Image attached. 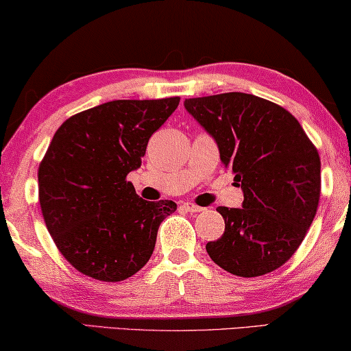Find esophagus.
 <instances>
[{"label":"esophagus","mask_w":351,"mask_h":351,"mask_svg":"<svg viewBox=\"0 0 351 351\" xmlns=\"http://www.w3.org/2000/svg\"><path fill=\"white\" fill-rule=\"evenodd\" d=\"M181 206L189 213H200V211H203V209H205V208L195 205V203H192V202H184Z\"/></svg>","instance_id":"esophagus-1"}]
</instances>
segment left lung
Wrapping results in <instances>:
<instances>
[{"instance_id":"left-lung-1","label":"left lung","mask_w":351,"mask_h":351,"mask_svg":"<svg viewBox=\"0 0 351 351\" xmlns=\"http://www.w3.org/2000/svg\"><path fill=\"white\" fill-rule=\"evenodd\" d=\"M216 140L244 193L243 208L219 206L226 232L206 244L214 263L239 277L271 273L304 239L320 200V156L285 108L245 93L186 99Z\"/></svg>"}]
</instances>
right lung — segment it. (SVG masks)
Segmentation results:
<instances>
[{"mask_svg":"<svg viewBox=\"0 0 351 351\" xmlns=\"http://www.w3.org/2000/svg\"><path fill=\"white\" fill-rule=\"evenodd\" d=\"M180 97L112 101L66 119L38 171L45 226L77 271L104 282L134 276L153 255L171 200L140 198L125 180Z\"/></svg>","mask_w":351,"mask_h":351,"instance_id":"add662e5","label":"right lung"}]
</instances>
